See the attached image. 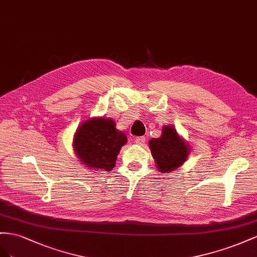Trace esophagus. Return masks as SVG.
<instances>
[{
    "label": "esophagus",
    "mask_w": 257,
    "mask_h": 257,
    "mask_svg": "<svg viewBox=\"0 0 257 257\" xmlns=\"http://www.w3.org/2000/svg\"><path fill=\"white\" fill-rule=\"evenodd\" d=\"M134 142L139 145H143L145 143V138L144 137H137L134 139Z\"/></svg>",
    "instance_id": "obj_1"
}]
</instances>
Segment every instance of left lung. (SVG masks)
<instances>
[{
  "instance_id": "8db88e82",
  "label": "left lung",
  "mask_w": 257,
  "mask_h": 257,
  "mask_svg": "<svg viewBox=\"0 0 257 257\" xmlns=\"http://www.w3.org/2000/svg\"><path fill=\"white\" fill-rule=\"evenodd\" d=\"M150 149L160 172H170L185 163L189 145L178 135L173 126H165L161 136L151 139Z\"/></svg>"
}]
</instances>
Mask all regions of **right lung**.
<instances>
[{
	"label": "right lung",
	"instance_id": "1",
	"mask_svg": "<svg viewBox=\"0 0 257 257\" xmlns=\"http://www.w3.org/2000/svg\"><path fill=\"white\" fill-rule=\"evenodd\" d=\"M127 137L116 129L115 121L104 117L87 119L77 128L73 148L88 169L111 171Z\"/></svg>",
	"mask_w": 257,
	"mask_h": 257
}]
</instances>
